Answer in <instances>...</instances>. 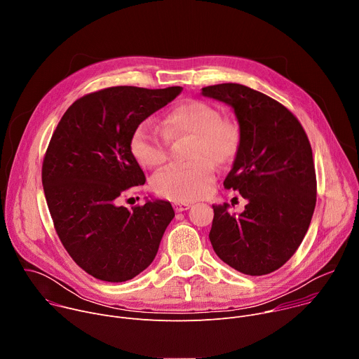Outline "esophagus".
I'll return each mask as SVG.
<instances>
[{
	"mask_svg": "<svg viewBox=\"0 0 359 359\" xmlns=\"http://www.w3.org/2000/svg\"><path fill=\"white\" fill-rule=\"evenodd\" d=\"M190 208H191L190 203H175V204H173L175 212H184V210H187V209H190Z\"/></svg>",
	"mask_w": 359,
	"mask_h": 359,
	"instance_id": "1",
	"label": "esophagus"
}]
</instances>
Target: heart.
<instances>
[{"mask_svg": "<svg viewBox=\"0 0 359 359\" xmlns=\"http://www.w3.org/2000/svg\"><path fill=\"white\" fill-rule=\"evenodd\" d=\"M165 133L149 121L130 136V151L143 168H156L168 158L169 139L191 136L189 165H170L151 177V189L163 198L187 203L206 196L215 182V165L231 163L241 144L237 122L222 118L208 102L189 99L176 105L165 119Z\"/></svg>", "mask_w": 359, "mask_h": 359, "instance_id": "1", "label": "heart"}]
</instances>
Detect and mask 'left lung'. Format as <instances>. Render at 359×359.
<instances>
[{"label":"left lung","mask_w":359,"mask_h":359,"mask_svg":"<svg viewBox=\"0 0 359 359\" xmlns=\"http://www.w3.org/2000/svg\"><path fill=\"white\" fill-rule=\"evenodd\" d=\"M201 95L234 109L241 144L226 189L248 200L230 215L227 204L213 206L209 238L219 257L247 276L283 267L310 227L317 201L313 149L302 125L276 99L240 83H219Z\"/></svg>","instance_id":"obj_1"}]
</instances>
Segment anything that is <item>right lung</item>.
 <instances>
[{
	"label": "right lung",
	"instance_id": "obj_1",
	"mask_svg": "<svg viewBox=\"0 0 359 359\" xmlns=\"http://www.w3.org/2000/svg\"><path fill=\"white\" fill-rule=\"evenodd\" d=\"M182 92L111 86L76 99L61 118L42 162V186L55 231L92 277L122 283L150 266L175 212L169 201L132 209L121 198L143 186L130 151L133 130Z\"/></svg>",
	"mask_w": 359,
	"mask_h": 359
}]
</instances>
